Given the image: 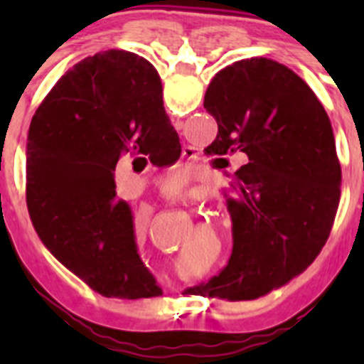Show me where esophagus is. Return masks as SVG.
Returning <instances> with one entry per match:
<instances>
[{"label":"esophagus","mask_w":364,"mask_h":364,"mask_svg":"<svg viewBox=\"0 0 364 364\" xmlns=\"http://www.w3.org/2000/svg\"><path fill=\"white\" fill-rule=\"evenodd\" d=\"M184 154H186V151H184Z\"/></svg>","instance_id":"obj_1"}]
</instances>
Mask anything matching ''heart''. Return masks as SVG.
<instances>
[{
    "mask_svg": "<svg viewBox=\"0 0 364 364\" xmlns=\"http://www.w3.org/2000/svg\"><path fill=\"white\" fill-rule=\"evenodd\" d=\"M186 182H188V175H186L182 169H175V171H171L166 176V180H164V188H166L167 193H175L176 189L182 188ZM136 237L138 239L142 237V230H140V228L136 230Z\"/></svg>",
    "mask_w": 364,
    "mask_h": 364,
    "instance_id": "1",
    "label": "heart"
}]
</instances>
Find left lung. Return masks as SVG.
<instances>
[{
  "mask_svg": "<svg viewBox=\"0 0 364 364\" xmlns=\"http://www.w3.org/2000/svg\"><path fill=\"white\" fill-rule=\"evenodd\" d=\"M204 107L218 124L205 153L218 169L230 154L247 164L231 175L228 264L197 286L208 297L250 301L286 284L326 242L341 197L332 124L308 83L268 58L215 74Z\"/></svg>",
  "mask_w": 364,
  "mask_h": 364,
  "instance_id": "8db88e82",
  "label": "left lung"
}]
</instances>
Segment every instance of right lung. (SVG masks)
Here are the masks:
<instances>
[{
	"label": "right lung",
	"instance_id": "1",
	"mask_svg": "<svg viewBox=\"0 0 364 364\" xmlns=\"http://www.w3.org/2000/svg\"><path fill=\"white\" fill-rule=\"evenodd\" d=\"M180 151L162 82L147 60L112 49L76 63L28 129L27 208L41 242L104 297L160 295L112 173L120 159L167 166Z\"/></svg>",
	"mask_w": 364,
	"mask_h": 364
}]
</instances>
